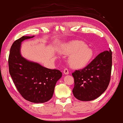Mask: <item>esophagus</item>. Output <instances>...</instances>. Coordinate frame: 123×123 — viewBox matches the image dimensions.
Returning a JSON list of instances; mask_svg holds the SVG:
<instances>
[{"instance_id": "obj_1", "label": "esophagus", "mask_w": 123, "mask_h": 123, "mask_svg": "<svg viewBox=\"0 0 123 123\" xmlns=\"http://www.w3.org/2000/svg\"><path fill=\"white\" fill-rule=\"evenodd\" d=\"M63 72L65 74H66V75H68L69 74V71H68V68H65L63 71Z\"/></svg>"}]
</instances>
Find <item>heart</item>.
I'll return each instance as SVG.
<instances>
[{
	"instance_id": "obj_1",
	"label": "heart",
	"mask_w": 123,
	"mask_h": 123,
	"mask_svg": "<svg viewBox=\"0 0 123 123\" xmlns=\"http://www.w3.org/2000/svg\"><path fill=\"white\" fill-rule=\"evenodd\" d=\"M62 52L71 55L69 64L73 68H81L87 65L93 56V51L82 41H75L62 48Z\"/></svg>"
}]
</instances>
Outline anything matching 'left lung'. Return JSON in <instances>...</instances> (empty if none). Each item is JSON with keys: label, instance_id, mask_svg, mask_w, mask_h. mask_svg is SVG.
<instances>
[{"label": "left lung", "instance_id": "left-lung-1", "mask_svg": "<svg viewBox=\"0 0 123 123\" xmlns=\"http://www.w3.org/2000/svg\"><path fill=\"white\" fill-rule=\"evenodd\" d=\"M112 68L111 50L105 51L84 68L72 73L73 93L82 101L94 100L101 96L109 84Z\"/></svg>", "mask_w": 123, "mask_h": 123}]
</instances>
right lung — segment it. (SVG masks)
I'll use <instances>...</instances> for the list:
<instances>
[{"label":"right lung","mask_w":123,"mask_h":123,"mask_svg":"<svg viewBox=\"0 0 123 123\" xmlns=\"http://www.w3.org/2000/svg\"><path fill=\"white\" fill-rule=\"evenodd\" d=\"M34 37L22 36L13 43L8 57L9 72L23 98L31 102L41 103L52 98L55 85L62 73L58 69L44 68L22 56L21 42Z\"/></svg>","instance_id":"right-lung-1"}]
</instances>
